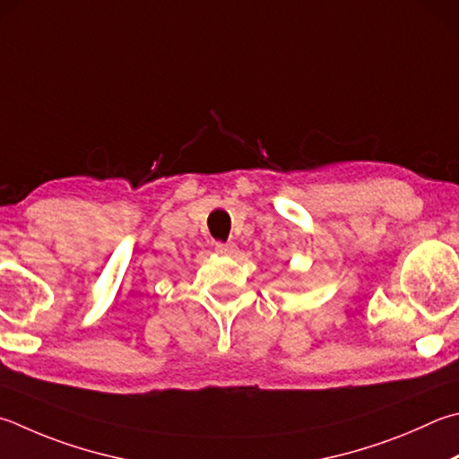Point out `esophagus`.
I'll return each mask as SVG.
<instances>
[{"mask_svg":"<svg viewBox=\"0 0 459 459\" xmlns=\"http://www.w3.org/2000/svg\"><path fill=\"white\" fill-rule=\"evenodd\" d=\"M216 253L219 255H224V256H232L237 253V245H232V243H229V245H222V243H216Z\"/></svg>","mask_w":459,"mask_h":459,"instance_id":"34e87169","label":"esophagus"}]
</instances>
